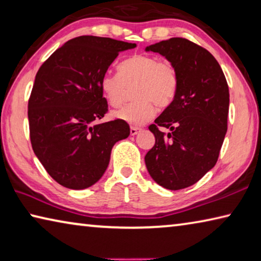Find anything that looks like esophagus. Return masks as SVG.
I'll return each instance as SVG.
<instances>
[{
	"label": "esophagus",
	"mask_w": 261,
	"mask_h": 261,
	"mask_svg": "<svg viewBox=\"0 0 261 261\" xmlns=\"http://www.w3.org/2000/svg\"><path fill=\"white\" fill-rule=\"evenodd\" d=\"M140 130H141L140 128H136V127H130V135H133V136H134V135L138 134Z\"/></svg>",
	"instance_id": "34e87169"
}]
</instances>
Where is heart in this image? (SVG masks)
Returning <instances> with one entry per match:
<instances>
[{
  "label": "heart",
  "instance_id": "heart-1",
  "mask_svg": "<svg viewBox=\"0 0 261 261\" xmlns=\"http://www.w3.org/2000/svg\"><path fill=\"white\" fill-rule=\"evenodd\" d=\"M99 87L111 107L125 100L127 90L133 89L134 103L123 105L112 113L114 118L132 126L143 125L154 117L156 104L166 108L174 99L179 77L174 66L149 55H136L118 66V74H104Z\"/></svg>",
  "mask_w": 261,
  "mask_h": 261
}]
</instances>
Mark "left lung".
I'll use <instances>...</instances> for the list:
<instances>
[{"label":"left lung","instance_id":"obj_1","mask_svg":"<svg viewBox=\"0 0 261 261\" xmlns=\"http://www.w3.org/2000/svg\"><path fill=\"white\" fill-rule=\"evenodd\" d=\"M177 73L173 102L149 126L156 143L145 154V166L159 186L180 190L212 170L227 133L229 89L220 65L206 49L182 38L149 45ZM171 133L165 136L158 127Z\"/></svg>","mask_w":261,"mask_h":261}]
</instances>
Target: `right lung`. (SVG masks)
<instances>
[{
	"label": "right lung",
	"instance_id": "right-lung-1",
	"mask_svg": "<svg viewBox=\"0 0 261 261\" xmlns=\"http://www.w3.org/2000/svg\"><path fill=\"white\" fill-rule=\"evenodd\" d=\"M135 43L84 35L58 48L35 75L29 100L32 148L53 179L68 189L95 185L127 122L96 123L108 111L99 81L119 53Z\"/></svg>",
	"mask_w": 261,
	"mask_h": 261
}]
</instances>
